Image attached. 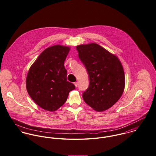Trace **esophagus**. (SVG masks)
<instances>
[{"mask_svg": "<svg viewBox=\"0 0 156 156\" xmlns=\"http://www.w3.org/2000/svg\"><path fill=\"white\" fill-rule=\"evenodd\" d=\"M74 84L76 87H77V85H78V82H74Z\"/></svg>", "mask_w": 156, "mask_h": 156, "instance_id": "1", "label": "esophagus"}]
</instances>
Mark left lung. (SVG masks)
Segmentation results:
<instances>
[{
    "instance_id": "left-lung-1",
    "label": "left lung",
    "mask_w": 156,
    "mask_h": 156,
    "mask_svg": "<svg viewBox=\"0 0 156 156\" xmlns=\"http://www.w3.org/2000/svg\"><path fill=\"white\" fill-rule=\"evenodd\" d=\"M87 69L89 86L83 94L85 102L97 112L111 108L122 97L125 86L122 64L115 55L92 43L77 46Z\"/></svg>"
}]
</instances>
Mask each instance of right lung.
I'll return each mask as SVG.
<instances>
[{
	"label": "right lung",
	"instance_id": "add662e5",
	"mask_svg": "<svg viewBox=\"0 0 156 156\" xmlns=\"http://www.w3.org/2000/svg\"><path fill=\"white\" fill-rule=\"evenodd\" d=\"M70 48L56 44L44 49L31 66L26 88L34 102L43 109L54 112L67 101L75 86L67 80L64 61Z\"/></svg>",
	"mask_w": 156,
	"mask_h": 156
}]
</instances>
